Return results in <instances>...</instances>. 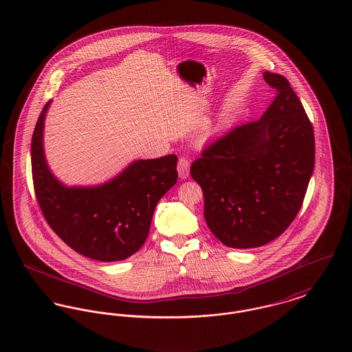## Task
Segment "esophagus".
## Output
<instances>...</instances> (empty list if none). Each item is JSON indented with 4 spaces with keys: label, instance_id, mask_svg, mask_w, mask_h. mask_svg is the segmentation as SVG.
Segmentation results:
<instances>
[{
    "label": "esophagus",
    "instance_id": "obj_1",
    "mask_svg": "<svg viewBox=\"0 0 352 352\" xmlns=\"http://www.w3.org/2000/svg\"><path fill=\"white\" fill-rule=\"evenodd\" d=\"M177 170L178 174L182 179H186L190 174V161L186 157H181L178 160V164H177Z\"/></svg>",
    "mask_w": 352,
    "mask_h": 352
}]
</instances>
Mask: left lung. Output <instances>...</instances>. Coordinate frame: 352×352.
<instances>
[{
    "instance_id": "8db88e82",
    "label": "left lung",
    "mask_w": 352,
    "mask_h": 352,
    "mask_svg": "<svg viewBox=\"0 0 352 352\" xmlns=\"http://www.w3.org/2000/svg\"><path fill=\"white\" fill-rule=\"evenodd\" d=\"M276 89L260 120L218 138L190 167L204 192V216L229 248L271 243L292 223L315 164L314 127L289 81L264 72Z\"/></svg>"
}]
</instances>
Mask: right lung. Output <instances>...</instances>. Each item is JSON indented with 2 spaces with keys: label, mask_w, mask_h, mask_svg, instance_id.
Returning a JSON list of instances; mask_svg holds the SVG:
<instances>
[{
  "label": "right lung",
  "mask_w": 352,
  "mask_h": 352,
  "mask_svg": "<svg viewBox=\"0 0 352 352\" xmlns=\"http://www.w3.org/2000/svg\"><path fill=\"white\" fill-rule=\"evenodd\" d=\"M48 102L32 136L33 189L43 216L54 233L82 256L119 261L144 243L158 201L178 178L174 154L131 163L103 186L65 188L51 174L43 150Z\"/></svg>",
  "instance_id": "1"
}]
</instances>
